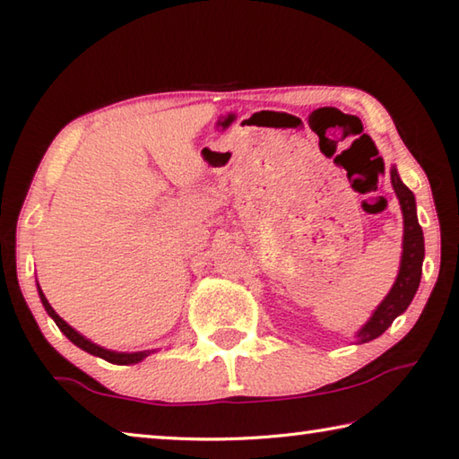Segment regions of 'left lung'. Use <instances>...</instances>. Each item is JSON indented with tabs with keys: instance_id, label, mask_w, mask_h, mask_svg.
<instances>
[{
	"instance_id": "obj_1",
	"label": "left lung",
	"mask_w": 459,
	"mask_h": 459,
	"mask_svg": "<svg viewBox=\"0 0 459 459\" xmlns=\"http://www.w3.org/2000/svg\"><path fill=\"white\" fill-rule=\"evenodd\" d=\"M391 182L394 194H397L401 211H403V255H401V267L397 281L391 287L386 298L380 301V306L370 316V320L362 325L356 333V342L364 344L378 338L388 325L394 322V317L401 316L413 301L419 281H421V269H423V257H425V245H423V230L419 227L417 221V208H415V196L405 184L401 182L397 174V168H391Z\"/></svg>"
}]
</instances>
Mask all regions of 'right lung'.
<instances>
[{
	"instance_id": "add662e5",
	"label": "right lung",
	"mask_w": 459,
	"mask_h": 459,
	"mask_svg": "<svg viewBox=\"0 0 459 459\" xmlns=\"http://www.w3.org/2000/svg\"><path fill=\"white\" fill-rule=\"evenodd\" d=\"M36 285H38V281H36ZM38 295H40L44 309H46V312H48V316L52 317V320L56 322L60 332L65 333V336H66L68 340H71L74 346L82 348L84 352H89V354H92V356H99V359H103V360H107V362H113V364H135V362L143 360L145 356H150V354L153 352V351H143V352H115V351H107V348H103V346L92 344L91 340L81 336V333L76 332V330L73 328V325H68L56 312H54L52 306L48 304V299H46V295L42 293L40 285H38Z\"/></svg>"
}]
</instances>
